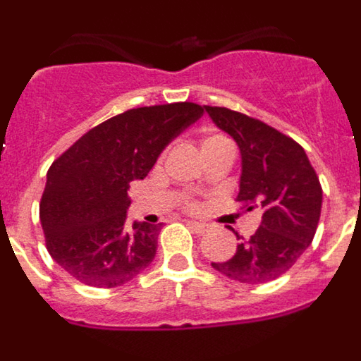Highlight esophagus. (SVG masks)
I'll use <instances>...</instances> for the list:
<instances>
[{
	"label": "esophagus",
	"instance_id": "esophagus-1",
	"mask_svg": "<svg viewBox=\"0 0 361 361\" xmlns=\"http://www.w3.org/2000/svg\"><path fill=\"white\" fill-rule=\"evenodd\" d=\"M188 226H190V228L193 229V231H195V233H204V231H206V226L200 224V222H188Z\"/></svg>",
	"mask_w": 361,
	"mask_h": 361
}]
</instances>
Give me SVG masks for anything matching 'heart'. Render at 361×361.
<instances>
[{
	"mask_svg": "<svg viewBox=\"0 0 361 361\" xmlns=\"http://www.w3.org/2000/svg\"><path fill=\"white\" fill-rule=\"evenodd\" d=\"M200 148H202V153L206 155V153L219 152V149H233V145L224 133L206 132L202 135V139H200ZM180 206H183L186 212H197V209H199V204H197L195 200L188 199V197H184V199L180 200Z\"/></svg>",
	"mask_w": 361,
	"mask_h": 361,
	"instance_id": "1",
	"label": "heart"
}]
</instances>
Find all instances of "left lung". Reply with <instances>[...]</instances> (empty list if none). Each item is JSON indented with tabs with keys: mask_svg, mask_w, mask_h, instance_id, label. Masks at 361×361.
Listing matches in <instances>:
<instances>
[{
	"mask_svg": "<svg viewBox=\"0 0 361 361\" xmlns=\"http://www.w3.org/2000/svg\"><path fill=\"white\" fill-rule=\"evenodd\" d=\"M242 153L240 212L258 209L260 226L242 238L219 273L242 283H264L291 269L314 238L322 212V184L304 148L264 121L224 106H204Z\"/></svg>",
	"mask_w": 361,
	"mask_h": 361,
	"instance_id": "obj_1",
	"label": "left lung"
}]
</instances>
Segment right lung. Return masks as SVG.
<instances>
[{"label": "right lung", "instance_id": "right-lung-1", "mask_svg": "<svg viewBox=\"0 0 361 361\" xmlns=\"http://www.w3.org/2000/svg\"><path fill=\"white\" fill-rule=\"evenodd\" d=\"M204 114L197 103L126 110L79 137L47 173L39 220L50 257L92 288H117L152 264L162 224L126 226L130 183Z\"/></svg>", "mask_w": 361, "mask_h": 361}]
</instances>
